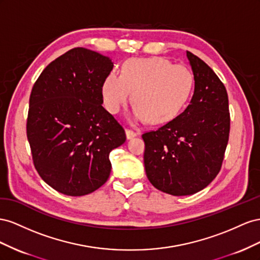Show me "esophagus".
Instances as JSON below:
<instances>
[{
  "label": "esophagus",
  "mask_w": 260,
  "mask_h": 260,
  "mask_svg": "<svg viewBox=\"0 0 260 260\" xmlns=\"http://www.w3.org/2000/svg\"><path fill=\"white\" fill-rule=\"evenodd\" d=\"M125 134H126V138L132 139V138L136 137L138 135V133L132 131V129H125Z\"/></svg>",
  "instance_id": "1"
}]
</instances>
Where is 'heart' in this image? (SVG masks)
Masks as SVG:
<instances>
[{
	"mask_svg": "<svg viewBox=\"0 0 260 260\" xmlns=\"http://www.w3.org/2000/svg\"><path fill=\"white\" fill-rule=\"evenodd\" d=\"M194 85V74L186 66L163 57L129 58L123 64L121 75L116 72L108 74L102 81L101 95L106 109L115 114L133 92L136 121L166 124L186 107Z\"/></svg>",
	"mask_w": 260,
	"mask_h": 260,
	"instance_id": "b5f03b06",
	"label": "heart"
}]
</instances>
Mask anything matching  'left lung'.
I'll list each match as a JSON object with an SVG mask.
<instances>
[{
	"mask_svg": "<svg viewBox=\"0 0 260 260\" xmlns=\"http://www.w3.org/2000/svg\"><path fill=\"white\" fill-rule=\"evenodd\" d=\"M195 78L188 107L174 120L143 134L144 163L155 188L173 196L204 189L220 172L229 142V98L208 65L186 52Z\"/></svg>",
	"mask_w": 260,
	"mask_h": 260,
	"instance_id": "left-lung-1",
	"label": "left lung"
}]
</instances>
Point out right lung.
<instances>
[{"instance_id":"1","label":"right lung","mask_w":260,"mask_h":260,"mask_svg":"<svg viewBox=\"0 0 260 260\" xmlns=\"http://www.w3.org/2000/svg\"><path fill=\"white\" fill-rule=\"evenodd\" d=\"M110 57L75 48L51 62L32 87L27 138L41 179L68 196H84L105 184L109 154L125 131L102 107L101 85Z\"/></svg>"}]
</instances>
